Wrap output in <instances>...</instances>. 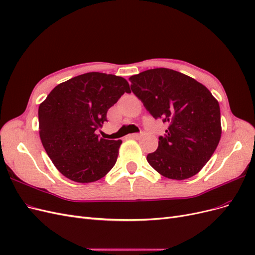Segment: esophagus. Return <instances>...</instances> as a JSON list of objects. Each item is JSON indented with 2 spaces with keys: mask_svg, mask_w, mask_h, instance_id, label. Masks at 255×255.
<instances>
[{
  "mask_svg": "<svg viewBox=\"0 0 255 255\" xmlns=\"http://www.w3.org/2000/svg\"><path fill=\"white\" fill-rule=\"evenodd\" d=\"M139 137H140V134H138V133H134V134L128 135V138H130V139H138Z\"/></svg>",
  "mask_w": 255,
  "mask_h": 255,
  "instance_id": "1",
  "label": "esophagus"
}]
</instances>
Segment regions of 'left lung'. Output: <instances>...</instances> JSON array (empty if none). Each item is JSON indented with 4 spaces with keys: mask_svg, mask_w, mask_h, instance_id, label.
Here are the masks:
<instances>
[{
    "mask_svg": "<svg viewBox=\"0 0 255 255\" xmlns=\"http://www.w3.org/2000/svg\"><path fill=\"white\" fill-rule=\"evenodd\" d=\"M130 89L153 118L169 126L148 163L168 179L197 174L212 157L221 137L220 107L211 91L192 78L156 68L129 78Z\"/></svg>",
    "mask_w": 255,
    "mask_h": 255,
    "instance_id": "1",
    "label": "left lung"
}]
</instances>
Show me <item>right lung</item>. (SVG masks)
I'll return each mask as SVG.
<instances>
[{
	"label": "right lung",
	"instance_id": "1",
	"mask_svg": "<svg viewBox=\"0 0 255 255\" xmlns=\"http://www.w3.org/2000/svg\"><path fill=\"white\" fill-rule=\"evenodd\" d=\"M125 92H130L126 79L89 72L57 85L39 105L42 145L69 180L95 182L115 166L122 141L104 139L97 132Z\"/></svg>",
	"mask_w": 255,
	"mask_h": 255
}]
</instances>
